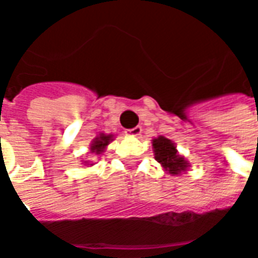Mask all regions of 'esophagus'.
<instances>
[{
    "label": "esophagus",
    "mask_w": 258,
    "mask_h": 258,
    "mask_svg": "<svg viewBox=\"0 0 258 258\" xmlns=\"http://www.w3.org/2000/svg\"><path fill=\"white\" fill-rule=\"evenodd\" d=\"M141 133H142V128H141L140 125H137L134 128L125 130V134L128 135V137H138V135H141Z\"/></svg>",
    "instance_id": "obj_1"
}]
</instances>
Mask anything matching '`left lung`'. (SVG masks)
Instances as JSON below:
<instances>
[{
  "label": "left lung",
  "mask_w": 258,
  "mask_h": 258,
  "mask_svg": "<svg viewBox=\"0 0 258 258\" xmlns=\"http://www.w3.org/2000/svg\"><path fill=\"white\" fill-rule=\"evenodd\" d=\"M155 159L162 164V167L171 175H179L181 173L188 171L189 163L184 156H181L177 151V146L173 141L168 140L163 135L152 140Z\"/></svg>",
  "instance_id": "left-lung-1"
}]
</instances>
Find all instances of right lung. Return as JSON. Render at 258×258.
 I'll return each mask as SVG.
<instances>
[{"instance_id": "1", "label": "right lung", "mask_w": 258, "mask_h": 258, "mask_svg": "<svg viewBox=\"0 0 258 258\" xmlns=\"http://www.w3.org/2000/svg\"><path fill=\"white\" fill-rule=\"evenodd\" d=\"M114 138V135L113 134H103L101 133L99 135H96L95 138L92 140L90 146V152L91 153H94V155H102L105 149H106V146L110 144ZM85 164L88 162H84ZM88 166H92V164H88Z\"/></svg>"}]
</instances>
